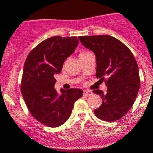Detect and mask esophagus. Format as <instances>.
<instances>
[{
  "mask_svg": "<svg viewBox=\"0 0 153 153\" xmlns=\"http://www.w3.org/2000/svg\"><path fill=\"white\" fill-rule=\"evenodd\" d=\"M92 94V91L90 90H84L83 91V95L84 96H90Z\"/></svg>",
  "mask_w": 153,
  "mask_h": 153,
  "instance_id": "34e87169",
  "label": "esophagus"
}]
</instances>
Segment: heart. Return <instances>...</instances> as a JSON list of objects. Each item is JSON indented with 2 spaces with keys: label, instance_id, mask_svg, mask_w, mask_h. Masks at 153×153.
Here are the masks:
<instances>
[{
  "label": "heart",
  "instance_id": "heart-1",
  "mask_svg": "<svg viewBox=\"0 0 153 153\" xmlns=\"http://www.w3.org/2000/svg\"><path fill=\"white\" fill-rule=\"evenodd\" d=\"M89 53V51H82V52H80V53H79V55H82V54H85V53Z\"/></svg>",
  "mask_w": 153,
  "mask_h": 153
}]
</instances>
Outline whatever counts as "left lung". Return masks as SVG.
Listing matches in <instances>:
<instances>
[{
  "mask_svg": "<svg viewBox=\"0 0 153 153\" xmlns=\"http://www.w3.org/2000/svg\"><path fill=\"white\" fill-rule=\"evenodd\" d=\"M84 47L97 57L96 76L104 80L107 91L93 90L102 98V105L95 109L96 117L106 122L122 118L134 103L140 87L139 67L130 50L109 35L80 36Z\"/></svg>",
  "mask_w": 153,
  "mask_h": 153,
  "instance_id": "obj_1",
  "label": "left lung"
}]
</instances>
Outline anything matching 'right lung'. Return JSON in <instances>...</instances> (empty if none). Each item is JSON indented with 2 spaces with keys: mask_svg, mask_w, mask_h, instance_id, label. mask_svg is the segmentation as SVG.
Instances as JSON below:
<instances>
[{
  "mask_svg": "<svg viewBox=\"0 0 153 153\" xmlns=\"http://www.w3.org/2000/svg\"><path fill=\"white\" fill-rule=\"evenodd\" d=\"M78 43L76 36H53L35 47L25 60L21 83L23 98L33 118L47 126L63 125L70 118L74 102L83 97L79 89H62L58 94L54 88V75L61 72Z\"/></svg>",
  "mask_w": 153,
  "mask_h": 153,
  "instance_id": "right-lung-1",
  "label": "right lung"
}]
</instances>
